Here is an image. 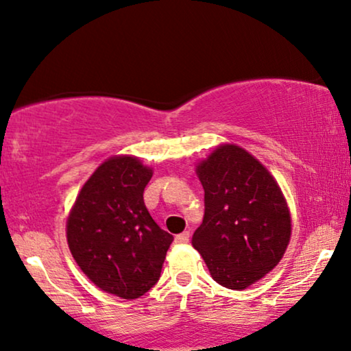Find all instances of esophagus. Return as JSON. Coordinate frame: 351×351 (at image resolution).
Listing matches in <instances>:
<instances>
[{"label":"esophagus","instance_id":"34e87169","mask_svg":"<svg viewBox=\"0 0 351 351\" xmlns=\"http://www.w3.org/2000/svg\"><path fill=\"white\" fill-rule=\"evenodd\" d=\"M175 242L176 244H186V242H189V231H184V232H181V234L176 236Z\"/></svg>","mask_w":351,"mask_h":351}]
</instances>
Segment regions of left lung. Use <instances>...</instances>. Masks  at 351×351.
<instances>
[{"instance_id":"8db88e82","label":"left lung","mask_w":351,"mask_h":351,"mask_svg":"<svg viewBox=\"0 0 351 351\" xmlns=\"http://www.w3.org/2000/svg\"><path fill=\"white\" fill-rule=\"evenodd\" d=\"M195 171L205 213L193 247L215 281L242 291L282 258L292 231L287 202L271 173L236 144L218 146Z\"/></svg>"}]
</instances>
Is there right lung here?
Listing matches in <instances>:
<instances>
[{
    "mask_svg": "<svg viewBox=\"0 0 351 351\" xmlns=\"http://www.w3.org/2000/svg\"><path fill=\"white\" fill-rule=\"evenodd\" d=\"M152 168L136 157L107 158L83 184L67 218V242L97 287L133 300L154 287L173 236L144 205Z\"/></svg>",
    "mask_w": 351,
    "mask_h": 351,
    "instance_id": "obj_1",
    "label": "right lung"
}]
</instances>
